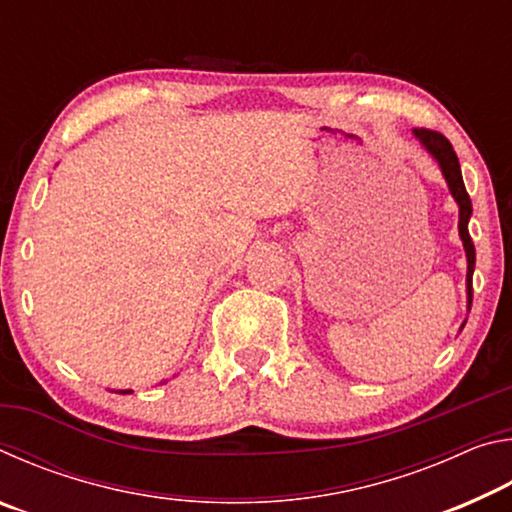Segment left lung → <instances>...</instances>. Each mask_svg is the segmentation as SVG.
Returning <instances> with one entry per match:
<instances>
[{
	"label": "left lung",
	"instance_id": "1",
	"mask_svg": "<svg viewBox=\"0 0 512 512\" xmlns=\"http://www.w3.org/2000/svg\"><path fill=\"white\" fill-rule=\"evenodd\" d=\"M413 133L424 146H427V151L433 155V158L438 160L440 169H443V173H445L449 192H452V196L458 203V232H461L465 255H467V305L472 307V273H474L476 253H474L470 232H467V221H470V216H472V201H470V194H467L465 183H463L461 164H458L454 146L449 144V140L443 133L429 131V128H418V131H413Z\"/></svg>",
	"mask_w": 512,
	"mask_h": 512
}]
</instances>
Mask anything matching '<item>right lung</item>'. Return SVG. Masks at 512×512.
<instances>
[{"label": "right lung", "mask_w": 512, "mask_h": 512, "mask_svg": "<svg viewBox=\"0 0 512 512\" xmlns=\"http://www.w3.org/2000/svg\"><path fill=\"white\" fill-rule=\"evenodd\" d=\"M121 393H131V391H121Z\"/></svg>", "instance_id": "obj_1"}]
</instances>
